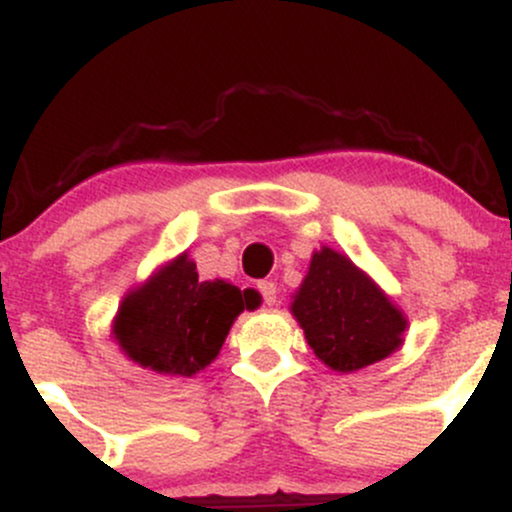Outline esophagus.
Segmentation results:
<instances>
[{"label": "esophagus", "instance_id": "obj_1", "mask_svg": "<svg viewBox=\"0 0 512 512\" xmlns=\"http://www.w3.org/2000/svg\"><path fill=\"white\" fill-rule=\"evenodd\" d=\"M257 289H260L264 303H267V305L276 303V293H279V291H276L274 281H260V284H257Z\"/></svg>", "mask_w": 512, "mask_h": 512}]
</instances>
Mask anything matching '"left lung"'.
Segmentation results:
<instances>
[{
	"instance_id": "8db88e82",
	"label": "left lung",
	"mask_w": 512,
	"mask_h": 512,
	"mask_svg": "<svg viewBox=\"0 0 512 512\" xmlns=\"http://www.w3.org/2000/svg\"><path fill=\"white\" fill-rule=\"evenodd\" d=\"M291 315L315 356L337 373H354L395 354L409 325L363 269L327 245L310 257Z\"/></svg>"
}]
</instances>
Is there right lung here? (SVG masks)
Segmentation results:
<instances>
[{
  "mask_svg": "<svg viewBox=\"0 0 512 512\" xmlns=\"http://www.w3.org/2000/svg\"><path fill=\"white\" fill-rule=\"evenodd\" d=\"M257 305V291L199 279L197 264L182 252L125 293L113 339L142 368L192 378L219 356L236 317Z\"/></svg>",
  "mask_w": 512,
  "mask_h": 512,
  "instance_id": "obj_1",
  "label": "right lung"
}]
</instances>
